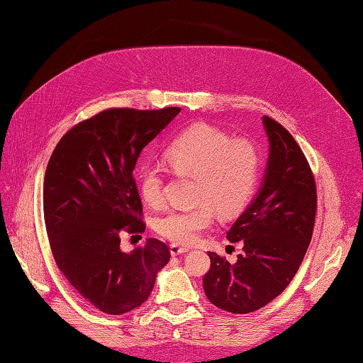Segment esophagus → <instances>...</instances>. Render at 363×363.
Instances as JSON below:
<instances>
[{"label":"esophagus","instance_id":"34e87169","mask_svg":"<svg viewBox=\"0 0 363 363\" xmlns=\"http://www.w3.org/2000/svg\"><path fill=\"white\" fill-rule=\"evenodd\" d=\"M169 251H171V256H180V255H183V252H188L189 248L180 247V245H177V244H171Z\"/></svg>","mask_w":363,"mask_h":363}]
</instances>
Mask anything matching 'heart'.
Here are the masks:
<instances>
[{
  "instance_id": "1",
  "label": "heart",
  "mask_w": 363,
  "mask_h": 363,
  "mask_svg": "<svg viewBox=\"0 0 363 363\" xmlns=\"http://www.w3.org/2000/svg\"><path fill=\"white\" fill-rule=\"evenodd\" d=\"M172 169L196 179L195 200L188 211H171L157 219L159 233L174 244L191 245L211 227L213 208L223 216H236L255 194L260 157L257 148L244 139L204 123L194 124L164 150ZM139 192L150 207L163 203V175L157 167H145L139 175Z\"/></svg>"
}]
</instances>
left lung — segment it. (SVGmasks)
Masks as SVG:
<instances>
[{
  "mask_svg": "<svg viewBox=\"0 0 363 363\" xmlns=\"http://www.w3.org/2000/svg\"><path fill=\"white\" fill-rule=\"evenodd\" d=\"M268 136V160L257 195L227 232L242 242V255L230 263L208 251L211 269L203 279L212 304L232 313H250L286 289L311 244L316 186L309 163L289 131L262 118Z\"/></svg>",
  "mask_w": 363,
  "mask_h": 363,
  "instance_id": "8db88e82",
  "label": "left lung"
}]
</instances>
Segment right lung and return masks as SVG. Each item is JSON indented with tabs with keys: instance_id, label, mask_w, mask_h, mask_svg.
<instances>
[{
	"instance_id": "1",
	"label": "right lung",
	"mask_w": 363,
	"mask_h": 363,
	"mask_svg": "<svg viewBox=\"0 0 363 363\" xmlns=\"http://www.w3.org/2000/svg\"><path fill=\"white\" fill-rule=\"evenodd\" d=\"M180 111L108 108L71 128L48 162L43 216L52 256L75 291L104 313L145 303L169 262L167 244L155 238L123 251L119 232L145 230L133 171L142 150Z\"/></svg>"
}]
</instances>
